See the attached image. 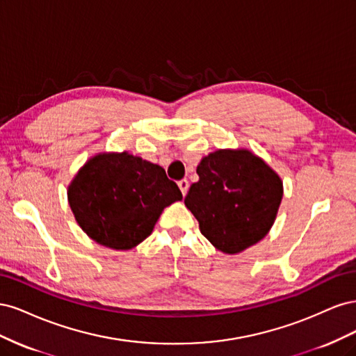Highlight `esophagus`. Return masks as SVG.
<instances>
[{
    "label": "esophagus",
    "mask_w": 356,
    "mask_h": 356,
    "mask_svg": "<svg viewBox=\"0 0 356 356\" xmlns=\"http://www.w3.org/2000/svg\"><path fill=\"white\" fill-rule=\"evenodd\" d=\"M178 187H179V190H181V193H182V196H186V195H187V191H188V187H190L188 181H187V179H181V181H178Z\"/></svg>",
    "instance_id": "34e87169"
}]
</instances>
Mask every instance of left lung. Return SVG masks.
I'll use <instances>...</instances> for the list:
<instances>
[{
    "label": "left lung",
    "mask_w": 356,
    "mask_h": 356,
    "mask_svg": "<svg viewBox=\"0 0 356 356\" xmlns=\"http://www.w3.org/2000/svg\"><path fill=\"white\" fill-rule=\"evenodd\" d=\"M196 172L184 203L218 251L239 254L270 232L284 184L261 157L246 148L217 149L202 157Z\"/></svg>",
    "instance_id": "8db88e82"
}]
</instances>
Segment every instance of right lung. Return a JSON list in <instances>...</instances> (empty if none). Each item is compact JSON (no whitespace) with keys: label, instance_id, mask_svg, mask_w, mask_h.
Instances as JSON below:
<instances>
[{"label":"right lung","instance_id":"right-lung-1","mask_svg":"<svg viewBox=\"0 0 356 356\" xmlns=\"http://www.w3.org/2000/svg\"><path fill=\"white\" fill-rule=\"evenodd\" d=\"M67 193L81 230L117 251L132 250L147 239L163 209L182 199L163 168L127 152L92 156Z\"/></svg>","mask_w":356,"mask_h":356}]
</instances>
